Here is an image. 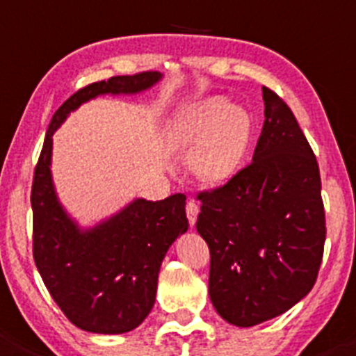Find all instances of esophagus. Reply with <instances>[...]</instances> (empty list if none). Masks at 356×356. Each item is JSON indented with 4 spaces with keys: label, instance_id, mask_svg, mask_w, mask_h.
<instances>
[{
    "label": "esophagus",
    "instance_id": "obj_1",
    "mask_svg": "<svg viewBox=\"0 0 356 356\" xmlns=\"http://www.w3.org/2000/svg\"><path fill=\"white\" fill-rule=\"evenodd\" d=\"M198 212H200V207H198L197 202H195V200H189L188 205H186V214H188L189 225H191V227H193V225L197 223Z\"/></svg>",
    "mask_w": 356,
    "mask_h": 356
}]
</instances>
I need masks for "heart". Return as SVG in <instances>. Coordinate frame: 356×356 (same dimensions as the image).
Returning <instances> with one entry per match:
<instances>
[{
    "label": "heart",
    "mask_w": 356,
    "mask_h": 356,
    "mask_svg": "<svg viewBox=\"0 0 356 356\" xmlns=\"http://www.w3.org/2000/svg\"><path fill=\"white\" fill-rule=\"evenodd\" d=\"M251 138V118L244 108L211 98L195 105L182 122L179 144L191 147L189 168L207 184L234 175Z\"/></svg>",
    "instance_id": "1"
}]
</instances>
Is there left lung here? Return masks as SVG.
Wrapping results in <instances>:
<instances>
[{"instance_id":"obj_1","label":"left lung","mask_w":356,"mask_h":356,"mask_svg":"<svg viewBox=\"0 0 356 356\" xmlns=\"http://www.w3.org/2000/svg\"><path fill=\"white\" fill-rule=\"evenodd\" d=\"M261 95L265 121L251 165L198 195L209 297L235 327L272 320L313 290L327 234L313 149L286 103L267 88Z\"/></svg>"}]
</instances>
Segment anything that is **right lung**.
Here are the masks:
<instances>
[{
    "instance_id": "add662e5",
    "label": "right lung",
    "mask_w": 356,
    "mask_h": 356,
    "mask_svg": "<svg viewBox=\"0 0 356 356\" xmlns=\"http://www.w3.org/2000/svg\"><path fill=\"white\" fill-rule=\"evenodd\" d=\"M163 79L158 72L119 75L70 96L52 115L31 189L33 254L43 283L75 327L126 334L151 313L161 261L188 232L186 197L133 198L108 218L82 227L61 204L52 179V135L81 105L103 95L131 96Z\"/></svg>"
}]
</instances>
